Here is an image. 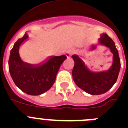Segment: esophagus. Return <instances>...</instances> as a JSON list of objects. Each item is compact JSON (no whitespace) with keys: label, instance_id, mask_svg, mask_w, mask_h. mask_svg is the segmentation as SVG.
<instances>
[{"label":"esophagus","instance_id":"obj_1","mask_svg":"<svg viewBox=\"0 0 128 128\" xmlns=\"http://www.w3.org/2000/svg\"><path fill=\"white\" fill-rule=\"evenodd\" d=\"M74 52H75V50L72 48V49H70V50H67L66 52V56L68 57V58H70V56H72V54H74Z\"/></svg>","mask_w":128,"mask_h":128}]
</instances>
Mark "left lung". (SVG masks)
<instances>
[{"label":"left lung","instance_id":"1","mask_svg":"<svg viewBox=\"0 0 128 128\" xmlns=\"http://www.w3.org/2000/svg\"><path fill=\"white\" fill-rule=\"evenodd\" d=\"M97 46H103L109 48L113 54L112 64L108 70L95 72L90 70L82 58L77 54L72 55L74 66L72 77L76 85L91 95H100L107 92L117 81L120 70V59L118 51L112 39L106 33L102 34L98 43L92 44L90 50L96 49Z\"/></svg>","mask_w":128,"mask_h":128}]
</instances>
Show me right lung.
I'll return each mask as SVG.
<instances>
[{
	"mask_svg": "<svg viewBox=\"0 0 128 128\" xmlns=\"http://www.w3.org/2000/svg\"><path fill=\"white\" fill-rule=\"evenodd\" d=\"M28 38L26 32L14 44L9 57V72L19 89L28 95L38 96L51 88L61 64L67 57L66 55L51 56L39 65L24 62L20 56L19 48Z\"/></svg>",
	"mask_w": 128,
	"mask_h": 128,
	"instance_id": "1",
	"label": "right lung"
}]
</instances>
